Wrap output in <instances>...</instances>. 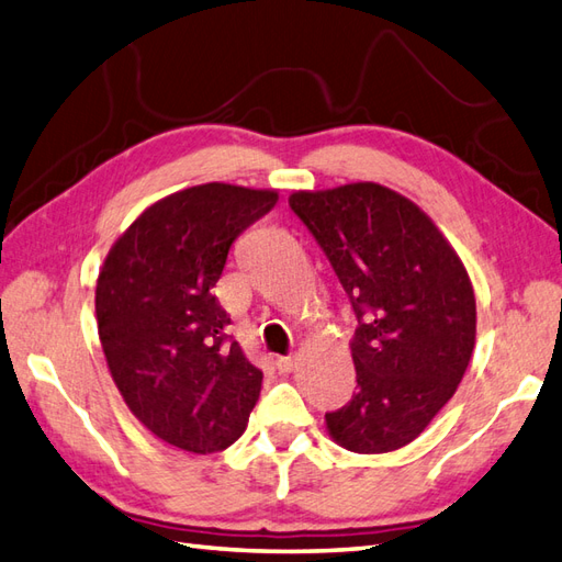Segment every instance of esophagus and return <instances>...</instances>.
<instances>
[{
	"instance_id": "esophagus-1",
	"label": "esophagus",
	"mask_w": 562,
	"mask_h": 562,
	"mask_svg": "<svg viewBox=\"0 0 562 562\" xmlns=\"http://www.w3.org/2000/svg\"><path fill=\"white\" fill-rule=\"evenodd\" d=\"M277 367L281 373H291L295 369V357H279Z\"/></svg>"
}]
</instances>
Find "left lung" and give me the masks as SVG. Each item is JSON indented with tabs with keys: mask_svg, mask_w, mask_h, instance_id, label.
<instances>
[{
	"mask_svg": "<svg viewBox=\"0 0 562 562\" xmlns=\"http://www.w3.org/2000/svg\"><path fill=\"white\" fill-rule=\"evenodd\" d=\"M288 203L359 318L350 340L357 392L326 414L330 439L355 453L414 442L473 357L477 310L463 260L414 201L375 181L293 191Z\"/></svg>",
	"mask_w": 562,
	"mask_h": 562,
	"instance_id": "1",
	"label": "left lung"
}]
</instances>
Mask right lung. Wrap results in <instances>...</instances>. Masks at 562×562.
Instances as JSON below:
<instances>
[{
  "label": "right lung",
  "instance_id": "1",
  "mask_svg": "<svg viewBox=\"0 0 562 562\" xmlns=\"http://www.w3.org/2000/svg\"><path fill=\"white\" fill-rule=\"evenodd\" d=\"M277 189L210 181L148 205L111 246L97 279L105 363L130 412L162 442L222 451L244 435L262 371L215 297L238 234L277 205Z\"/></svg>",
  "mask_w": 562,
  "mask_h": 562
}]
</instances>
